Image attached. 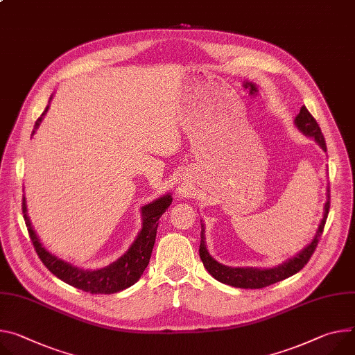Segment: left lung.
Here are the masks:
<instances>
[{"label":"left lung","instance_id":"1","mask_svg":"<svg viewBox=\"0 0 355 355\" xmlns=\"http://www.w3.org/2000/svg\"><path fill=\"white\" fill-rule=\"evenodd\" d=\"M295 124L304 136L314 139V141L321 148H323V151H327L326 140L323 137V133H321V128L318 127L315 119L306 109V106H303L300 109V113L295 119ZM329 208H330V189L327 188V201L324 204L323 218H321V220H320V225H318L314 238L299 253L293 254L292 257H288L287 261L282 262L277 266L266 268V269L231 268V266H225V265L216 262L207 249L204 223H201L200 257H201V261H202L205 269L208 270V273L220 283L230 284V286H234V287H241V288H262V287L270 286L273 283H277L280 280H284L290 276L296 275L297 272H300L304 268V265H307L311 254L315 250V246L318 243V239H320L321 234H323L326 219H327V215H329ZM201 222H202V219H201Z\"/></svg>","mask_w":355,"mask_h":355}]
</instances>
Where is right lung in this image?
Masks as SVG:
<instances>
[{"label": "right lung", "instance_id": "1", "mask_svg": "<svg viewBox=\"0 0 355 355\" xmlns=\"http://www.w3.org/2000/svg\"><path fill=\"white\" fill-rule=\"evenodd\" d=\"M51 101H52V96L49 102ZM48 109H49V105L41 114V117L37 120L32 136L35 135L37 128L40 127ZM171 202H173V197H171V192H168V194L154 200L153 202L143 205L141 207V219H143L141 231L136 236L135 242L125 250L124 254L119 257L117 261L101 269H82V268L73 266L69 262L62 261L60 257L51 253L42 245L34 227H32L31 219L28 216L25 197L22 198V212H24V219L26 223L31 241L34 243V248L40 256V259L49 269V272H52L62 282H65L76 288H80L83 292H87L92 295H112L133 286L141 277L144 269L150 262L151 252L155 242L157 228H158V219L166 212V209L170 207Z\"/></svg>", "mask_w": 355, "mask_h": 355}]
</instances>
